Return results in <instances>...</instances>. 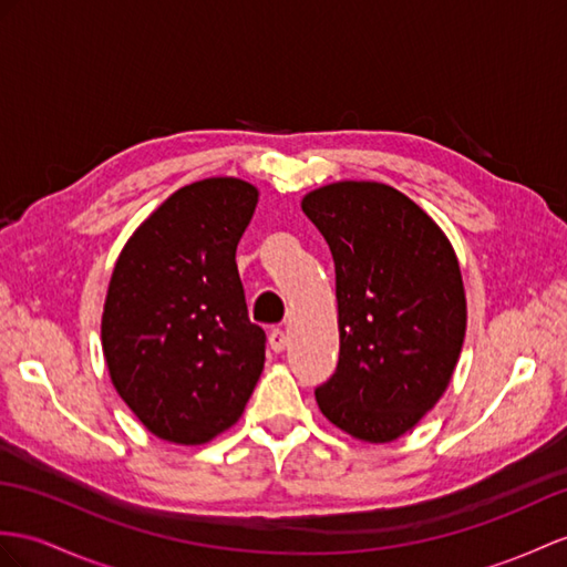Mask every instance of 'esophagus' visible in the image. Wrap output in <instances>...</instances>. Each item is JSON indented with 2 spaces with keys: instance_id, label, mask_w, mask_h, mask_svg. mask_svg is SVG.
Here are the masks:
<instances>
[{
  "instance_id": "1",
  "label": "esophagus",
  "mask_w": 567,
  "mask_h": 567,
  "mask_svg": "<svg viewBox=\"0 0 567 567\" xmlns=\"http://www.w3.org/2000/svg\"><path fill=\"white\" fill-rule=\"evenodd\" d=\"M286 343H288V337H286V331L284 329H279V327H274L271 331H269V347H271V351H284L286 349Z\"/></svg>"
}]
</instances>
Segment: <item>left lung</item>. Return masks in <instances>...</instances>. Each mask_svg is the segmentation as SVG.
Returning <instances> with one entry per match:
<instances>
[{"label": "left lung", "mask_w": 567, "mask_h": 567, "mask_svg": "<svg viewBox=\"0 0 567 567\" xmlns=\"http://www.w3.org/2000/svg\"><path fill=\"white\" fill-rule=\"evenodd\" d=\"M337 271L339 363L315 390L324 416L392 443L443 396L460 361L466 298L457 255L416 202L382 183H331L302 197Z\"/></svg>", "instance_id": "8db88e82"}]
</instances>
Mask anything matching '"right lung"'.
<instances>
[{"label":"right lung","instance_id":"obj_1","mask_svg":"<svg viewBox=\"0 0 567 567\" xmlns=\"http://www.w3.org/2000/svg\"><path fill=\"white\" fill-rule=\"evenodd\" d=\"M259 192L238 177L179 187L132 233L110 276V380L151 433L204 445L236 423L265 368L236 250Z\"/></svg>","mask_w":567,"mask_h":567}]
</instances>
